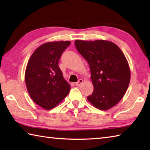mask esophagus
<instances>
[{
    "instance_id": "34e87169",
    "label": "esophagus",
    "mask_w": 150,
    "mask_h": 150,
    "mask_svg": "<svg viewBox=\"0 0 150 150\" xmlns=\"http://www.w3.org/2000/svg\"><path fill=\"white\" fill-rule=\"evenodd\" d=\"M83 83V79H79L78 81V82L75 83V85L77 86V87H79V86L82 84V83Z\"/></svg>"
}]
</instances>
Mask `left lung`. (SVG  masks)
Here are the masks:
<instances>
[{"label":"left lung","mask_w":150,"mask_h":150,"mask_svg":"<svg viewBox=\"0 0 150 150\" xmlns=\"http://www.w3.org/2000/svg\"><path fill=\"white\" fill-rule=\"evenodd\" d=\"M75 47L87 61L94 91L87 99L95 108L106 110L120 102L130 81V69L125 55L115 43L98 40H77Z\"/></svg>","instance_id":"8db88e82"}]
</instances>
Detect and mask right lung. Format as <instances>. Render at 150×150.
<instances>
[{
  "instance_id": "right-lung-1",
  "label": "right lung",
  "mask_w": 150,
  "mask_h": 150,
  "mask_svg": "<svg viewBox=\"0 0 150 150\" xmlns=\"http://www.w3.org/2000/svg\"><path fill=\"white\" fill-rule=\"evenodd\" d=\"M70 41L43 44L30 57L25 71V82L33 101L45 110H51L69 94L70 85L58 66L63 52Z\"/></svg>"
}]
</instances>
